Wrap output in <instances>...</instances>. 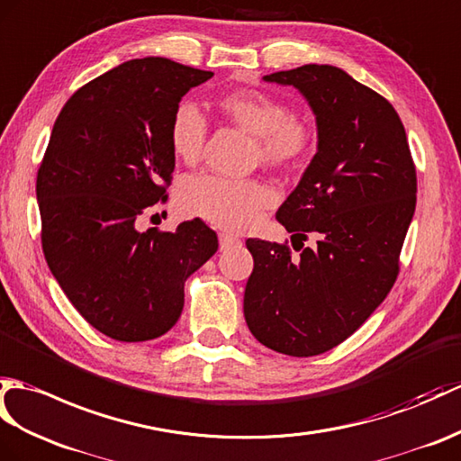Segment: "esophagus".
<instances>
[{
    "instance_id": "obj_1",
    "label": "esophagus",
    "mask_w": 461,
    "mask_h": 461,
    "mask_svg": "<svg viewBox=\"0 0 461 461\" xmlns=\"http://www.w3.org/2000/svg\"><path fill=\"white\" fill-rule=\"evenodd\" d=\"M218 240H220V249H230V248H238V245H241V241L231 233H220Z\"/></svg>"
}]
</instances>
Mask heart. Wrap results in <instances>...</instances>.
Returning a JSON list of instances; mask_svg holds the SVG:
<instances>
[{
	"label": "heart",
	"mask_w": 461,
	"mask_h": 461,
	"mask_svg": "<svg viewBox=\"0 0 461 461\" xmlns=\"http://www.w3.org/2000/svg\"><path fill=\"white\" fill-rule=\"evenodd\" d=\"M220 112L257 137L259 157L273 167H291L301 160L312 133L310 127L288 115L286 105L257 90H235L218 100ZM206 122L196 105L180 104L170 117V149L182 163H196L204 147ZM178 208L223 230H248L259 213L275 202V192L259 180H228L220 176H190L180 182Z\"/></svg>",
	"instance_id": "b5f03b06"
}]
</instances>
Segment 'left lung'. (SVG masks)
Instances as JSON below:
<instances>
[{
    "mask_svg": "<svg viewBox=\"0 0 461 461\" xmlns=\"http://www.w3.org/2000/svg\"><path fill=\"white\" fill-rule=\"evenodd\" d=\"M263 80L291 86L314 113L316 155L276 220L316 245L301 243L293 257L286 245L245 241L253 273L243 314L263 346L310 357L349 338L389 294L414 216L416 170L399 113L346 70L304 64Z\"/></svg>",
    "mask_w": 461,
    "mask_h": 461,
    "instance_id": "obj_1",
    "label": "left lung"
}]
</instances>
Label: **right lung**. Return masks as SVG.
Masks as SVG:
<instances>
[{
  "label": "right lung",
  "mask_w": 461,
  "mask_h": 461,
  "mask_svg": "<svg viewBox=\"0 0 461 461\" xmlns=\"http://www.w3.org/2000/svg\"><path fill=\"white\" fill-rule=\"evenodd\" d=\"M213 72L160 57L127 60L72 94L37 175L42 251L74 308L117 341L176 324L185 283L218 251L204 221L139 231L175 170L170 117Z\"/></svg>",
  "instance_id": "1"
}]
</instances>
